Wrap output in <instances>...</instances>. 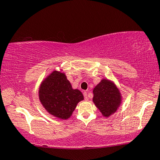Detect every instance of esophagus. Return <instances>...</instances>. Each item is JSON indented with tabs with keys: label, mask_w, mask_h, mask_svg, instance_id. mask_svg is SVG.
Returning a JSON list of instances; mask_svg holds the SVG:
<instances>
[{
	"label": "esophagus",
	"mask_w": 160,
	"mask_h": 160,
	"mask_svg": "<svg viewBox=\"0 0 160 160\" xmlns=\"http://www.w3.org/2000/svg\"><path fill=\"white\" fill-rule=\"evenodd\" d=\"M83 94H84V99H85V100H88V93H87V92L84 91V93H83Z\"/></svg>",
	"instance_id": "1"
}]
</instances>
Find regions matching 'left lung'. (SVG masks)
Segmentation results:
<instances>
[{
    "instance_id": "1",
    "label": "left lung",
    "mask_w": 160,
    "mask_h": 160,
    "mask_svg": "<svg viewBox=\"0 0 160 160\" xmlns=\"http://www.w3.org/2000/svg\"><path fill=\"white\" fill-rule=\"evenodd\" d=\"M93 102L104 117L114 114L121 104V94L114 82L103 78L93 88Z\"/></svg>"
}]
</instances>
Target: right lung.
I'll return each mask as SVG.
<instances>
[{
  "label": "right lung",
  "mask_w": 160,
  "mask_h": 160,
  "mask_svg": "<svg viewBox=\"0 0 160 160\" xmlns=\"http://www.w3.org/2000/svg\"><path fill=\"white\" fill-rule=\"evenodd\" d=\"M39 99L50 114L67 120L84 97L79 90L72 89L64 73L54 70L39 86Z\"/></svg>",
  "instance_id": "obj_1"
}]
</instances>
